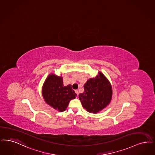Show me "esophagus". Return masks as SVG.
<instances>
[{
	"label": "esophagus",
	"instance_id": "1",
	"mask_svg": "<svg viewBox=\"0 0 155 155\" xmlns=\"http://www.w3.org/2000/svg\"><path fill=\"white\" fill-rule=\"evenodd\" d=\"M75 92L76 94H77V96H78V94H79V92H78V90H75Z\"/></svg>",
	"mask_w": 155,
	"mask_h": 155
}]
</instances>
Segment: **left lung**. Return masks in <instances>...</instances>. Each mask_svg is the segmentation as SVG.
Returning a JSON list of instances; mask_svg holds the SVG:
<instances>
[{
	"label": "left lung",
	"instance_id": "left-lung-1",
	"mask_svg": "<svg viewBox=\"0 0 155 155\" xmlns=\"http://www.w3.org/2000/svg\"><path fill=\"white\" fill-rule=\"evenodd\" d=\"M84 87V92L79 94V99L87 111L96 114L110 104L112 95L111 85L102 73L89 79Z\"/></svg>",
	"mask_w": 155,
	"mask_h": 155
}]
</instances>
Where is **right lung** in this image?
I'll use <instances>...</instances> for the list:
<instances>
[{"label": "right lung", "mask_w": 155, "mask_h": 155, "mask_svg": "<svg viewBox=\"0 0 155 155\" xmlns=\"http://www.w3.org/2000/svg\"><path fill=\"white\" fill-rule=\"evenodd\" d=\"M42 94L46 103L59 112L65 111L70 101L77 96L71 85L64 86L62 76L54 74L49 75L45 81Z\"/></svg>", "instance_id": "add662e5"}]
</instances>
